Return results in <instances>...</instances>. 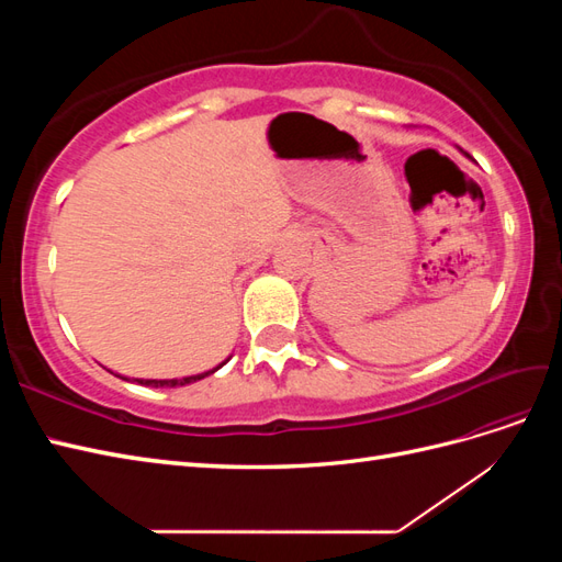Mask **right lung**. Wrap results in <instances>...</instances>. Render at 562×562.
<instances>
[{"instance_id":"add662e5","label":"right lung","mask_w":562,"mask_h":562,"mask_svg":"<svg viewBox=\"0 0 562 562\" xmlns=\"http://www.w3.org/2000/svg\"><path fill=\"white\" fill-rule=\"evenodd\" d=\"M217 368H223V363H220ZM217 368H213L211 372H215ZM211 372H203V375H192V378H182V380H138V384H145V386H182V384H192L196 380L209 378Z\"/></svg>"}]
</instances>
